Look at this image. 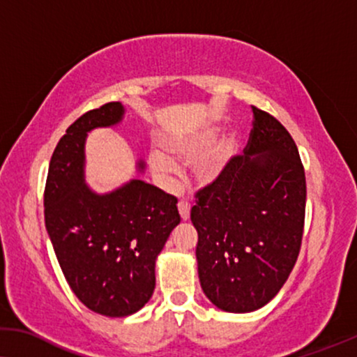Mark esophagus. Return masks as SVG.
I'll return each instance as SVG.
<instances>
[{
    "label": "esophagus",
    "mask_w": 357,
    "mask_h": 357,
    "mask_svg": "<svg viewBox=\"0 0 357 357\" xmlns=\"http://www.w3.org/2000/svg\"><path fill=\"white\" fill-rule=\"evenodd\" d=\"M178 210H179V215L181 218L184 220H189V215H190V204L188 202V200H179L178 202Z\"/></svg>",
    "instance_id": "obj_1"
}]
</instances>
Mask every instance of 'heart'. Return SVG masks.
<instances>
[{
  "label": "heart",
  "mask_w": 357,
  "mask_h": 357,
  "mask_svg": "<svg viewBox=\"0 0 357 357\" xmlns=\"http://www.w3.org/2000/svg\"><path fill=\"white\" fill-rule=\"evenodd\" d=\"M215 140V132H205L200 134L197 137L185 140V142H172L168 144V150L178 157L183 158H195L199 157L200 153L205 152L212 142ZM231 153V144H222L217 147L213 152L205 155L204 158H200L197 163L194 165V178L197 179L200 184H210L213 183L215 179L220 176V173L223 172L225 163ZM150 162H152V167L155 172L162 176L168 178L172 174L176 173V165L172 158H168L167 155L162 152H153L152 157H150Z\"/></svg>",
  "instance_id": "b5f03b06"
}]
</instances>
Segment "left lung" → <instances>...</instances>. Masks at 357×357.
<instances>
[{"mask_svg":"<svg viewBox=\"0 0 357 357\" xmlns=\"http://www.w3.org/2000/svg\"><path fill=\"white\" fill-rule=\"evenodd\" d=\"M244 155L195 192L190 222L204 293L218 309L264 307L286 283L304 233L305 174L293 137L277 118L252 107Z\"/></svg>","mask_w":357,"mask_h":357,"instance_id":"1","label":"left lung"}]
</instances>
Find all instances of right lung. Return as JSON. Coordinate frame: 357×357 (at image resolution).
<instances>
[{
    "mask_svg": "<svg viewBox=\"0 0 357 357\" xmlns=\"http://www.w3.org/2000/svg\"><path fill=\"white\" fill-rule=\"evenodd\" d=\"M119 102L90 109L59 139L50 160L45 225L64 278L80 303L107 317L142 309L155 289V259L181 217L178 199L140 179L109 194L84 183L89 130L113 126Z\"/></svg>",
    "mask_w": 357,
    "mask_h": 357,
    "instance_id": "right-lung-1",
    "label": "right lung"
}]
</instances>
